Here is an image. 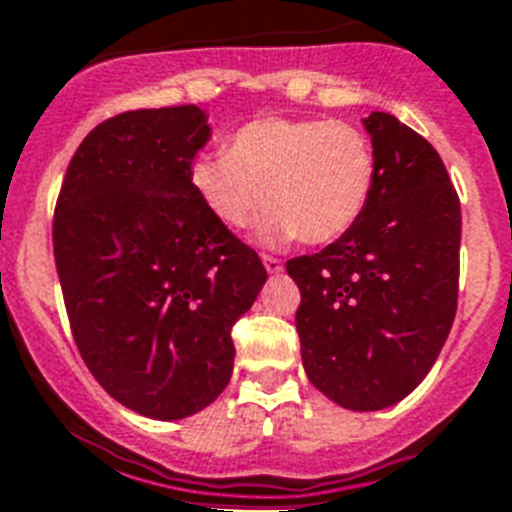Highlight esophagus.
<instances>
[{
    "label": "esophagus",
    "instance_id": "obj_1",
    "mask_svg": "<svg viewBox=\"0 0 512 512\" xmlns=\"http://www.w3.org/2000/svg\"><path fill=\"white\" fill-rule=\"evenodd\" d=\"M262 262H265V268H268L270 275H278L283 270V260H278L273 255H262Z\"/></svg>",
    "mask_w": 512,
    "mask_h": 512
}]
</instances>
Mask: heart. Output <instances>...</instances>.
<instances>
[{
  "instance_id": "b5f03b06",
  "label": "heart",
  "mask_w": 512,
  "mask_h": 512,
  "mask_svg": "<svg viewBox=\"0 0 512 512\" xmlns=\"http://www.w3.org/2000/svg\"><path fill=\"white\" fill-rule=\"evenodd\" d=\"M376 149L353 123L265 115L239 126L226 151L190 164V185L213 219L244 229L268 203L260 239L330 244L345 237L376 190Z\"/></svg>"
}]
</instances>
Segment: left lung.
<instances>
[{"mask_svg": "<svg viewBox=\"0 0 512 512\" xmlns=\"http://www.w3.org/2000/svg\"><path fill=\"white\" fill-rule=\"evenodd\" d=\"M363 123L379 164L366 213L286 262L306 376L358 412L397 404L433 368L456 317L461 247L459 195L433 144L389 113Z\"/></svg>", "mask_w": 512, "mask_h": 512, "instance_id": "8db88e82", "label": "left lung"}]
</instances>
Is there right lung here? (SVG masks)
Here are the masks:
<instances>
[{
	"instance_id": "1",
	"label": "right lung",
	"mask_w": 512,
	"mask_h": 512,
	"mask_svg": "<svg viewBox=\"0 0 512 512\" xmlns=\"http://www.w3.org/2000/svg\"><path fill=\"white\" fill-rule=\"evenodd\" d=\"M208 136L195 105L113 115L74 151L53 213L82 361L110 397L154 420L195 415L224 391L231 327L268 281L190 185Z\"/></svg>"
}]
</instances>
